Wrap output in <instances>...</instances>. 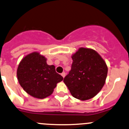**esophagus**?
<instances>
[{"instance_id": "obj_1", "label": "esophagus", "mask_w": 129, "mask_h": 129, "mask_svg": "<svg viewBox=\"0 0 129 129\" xmlns=\"http://www.w3.org/2000/svg\"><path fill=\"white\" fill-rule=\"evenodd\" d=\"M61 75L62 76V77L64 78L65 76H66V73H65V72H62L61 73Z\"/></svg>"}]
</instances>
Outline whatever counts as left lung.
I'll use <instances>...</instances> for the list:
<instances>
[{
    "mask_svg": "<svg viewBox=\"0 0 129 129\" xmlns=\"http://www.w3.org/2000/svg\"><path fill=\"white\" fill-rule=\"evenodd\" d=\"M72 58L71 70L63 82L75 98H93L105 83L108 73L106 62L96 51L86 48H80Z\"/></svg>",
    "mask_w": 129,
    "mask_h": 129,
    "instance_id": "left-lung-1",
    "label": "left lung"
}]
</instances>
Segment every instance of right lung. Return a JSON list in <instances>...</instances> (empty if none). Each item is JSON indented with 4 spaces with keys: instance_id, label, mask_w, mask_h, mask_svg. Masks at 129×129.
I'll return each instance as SVG.
<instances>
[{
    "instance_id": "1",
    "label": "right lung",
    "mask_w": 129,
    "mask_h": 129,
    "mask_svg": "<svg viewBox=\"0 0 129 129\" xmlns=\"http://www.w3.org/2000/svg\"><path fill=\"white\" fill-rule=\"evenodd\" d=\"M46 60L39 52H33L22 58L17 69L19 84L28 94L37 99L51 95L57 83L63 80L55 66L48 65Z\"/></svg>"
}]
</instances>
